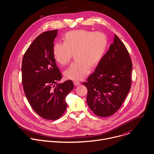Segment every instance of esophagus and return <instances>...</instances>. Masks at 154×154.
Masks as SVG:
<instances>
[{"label": "esophagus", "instance_id": "obj_1", "mask_svg": "<svg viewBox=\"0 0 154 154\" xmlns=\"http://www.w3.org/2000/svg\"><path fill=\"white\" fill-rule=\"evenodd\" d=\"M73 83H74V85H75V86H78V85H80V82H79V81H74L73 82Z\"/></svg>", "mask_w": 154, "mask_h": 154}]
</instances>
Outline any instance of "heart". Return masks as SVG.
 Masks as SVG:
<instances>
[{"mask_svg":"<svg viewBox=\"0 0 154 154\" xmlns=\"http://www.w3.org/2000/svg\"><path fill=\"white\" fill-rule=\"evenodd\" d=\"M63 42L54 44V56L59 64L66 66L74 53L76 60L64 73L67 79L73 81L84 79L89 74L91 66H98L108 47V39L104 33L85 29L67 32L63 37Z\"/></svg>","mask_w":154,"mask_h":154,"instance_id":"1","label":"heart"}]
</instances>
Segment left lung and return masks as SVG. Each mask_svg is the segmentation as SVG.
Instances as JSON below:
<instances>
[{
	"label": "left lung",
	"mask_w": 154,
	"mask_h": 154,
	"mask_svg": "<svg viewBox=\"0 0 154 154\" xmlns=\"http://www.w3.org/2000/svg\"><path fill=\"white\" fill-rule=\"evenodd\" d=\"M132 69L129 52L115 35L95 71L83 82L87 88V104L95 115L109 116L120 108L131 87Z\"/></svg>",
	"instance_id": "obj_1"
}]
</instances>
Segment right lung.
Instances as JSON below:
<instances>
[{
	"mask_svg": "<svg viewBox=\"0 0 154 154\" xmlns=\"http://www.w3.org/2000/svg\"><path fill=\"white\" fill-rule=\"evenodd\" d=\"M57 29L41 34L28 48L22 64V79L25 96L32 109L41 117L56 120L67 109L66 98L73 89L71 80L62 79L56 64L53 42Z\"/></svg>",
	"mask_w": 154,
	"mask_h": 154,
	"instance_id": "obj_1",
	"label": "right lung"
}]
</instances>
